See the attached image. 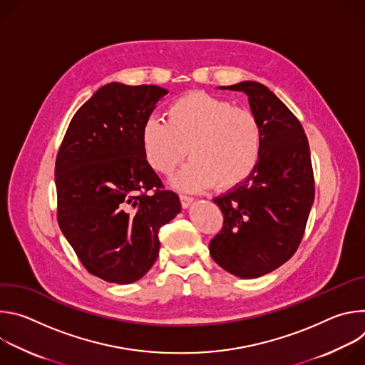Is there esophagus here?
I'll list each match as a JSON object with an SVG mask.
<instances>
[{
    "label": "esophagus",
    "mask_w": 365,
    "mask_h": 365,
    "mask_svg": "<svg viewBox=\"0 0 365 365\" xmlns=\"http://www.w3.org/2000/svg\"><path fill=\"white\" fill-rule=\"evenodd\" d=\"M180 197V203H182V207H189L190 206V203L193 202V197H190V196H186V195H180L179 196Z\"/></svg>",
    "instance_id": "34e87169"
}]
</instances>
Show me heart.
Here are the masks:
<instances>
[{
    "label": "heart",
    "instance_id": "obj_1",
    "mask_svg": "<svg viewBox=\"0 0 365 365\" xmlns=\"http://www.w3.org/2000/svg\"><path fill=\"white\" fill-rule=\"evenodd\" d=\"M166 124L148 118L141 127V147L148 166L170 175L189 154L192 159L175 178L182 190L215 185L234 189L250 179L262 155L263 131L255 114L227 99L189 92L165 113Z\"/></svg>",
    "mask_w": 365,
    "mask_h": 365
}]
</instances>
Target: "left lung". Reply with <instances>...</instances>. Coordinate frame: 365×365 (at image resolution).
I'll return each mask as SVG.
<instances>
[{"label": "left lung", "instance_id": "obj_1", "mask_svg": "<svg viewBox=\"0 0 365 365\" xmlns=\"http://www.w3.org/2000/svg\"><path fill=\"white\" fill-rule=\"evenodd\" d=\"M221 89L248 96L263 147L250 179L214 199L224 225L210 252L228 273L255 279L284 264L303 238L315 199L310 150L299 120L267 86L245 81Z\"/></svg>", "mask_w": 365, "mask_h": 365}]
</instances>
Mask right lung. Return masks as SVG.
Returning a JSON list of instances; mask_svg holds the SVG:
<instances>
[{"instance_id": "add662e5", "label": "right lung", "mask_w": 365, "mask_h": 365, "mask_svg": "<svg viewBox=\"0 0 365 365\" xmlns=\"http://www.w3.org/2000/svg\"><path fill=\"white\" fill-rule=\"evenodd\" d=\"M168 93L155 85H103L76 111L58 153L59 227L83 267L110 283L137 282L151 269L159 230L182 210L141 147V127Z\"/></svg>"}]
</instances>
